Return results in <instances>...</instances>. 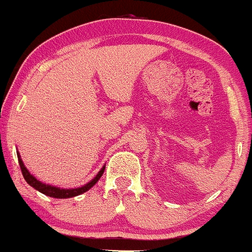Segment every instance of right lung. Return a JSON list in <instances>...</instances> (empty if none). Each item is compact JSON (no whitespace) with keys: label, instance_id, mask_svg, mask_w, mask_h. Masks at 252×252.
<instances>
[{"label":"right lung","instance_id":"obj_1","mask_svg":"<svg viewBox=\"0 0 252 252\" xmlns=\"http://www.w3.org/2000/svg\"><path fill=\"white\" fill-rule=\"evenodd\" d=\"M17 157H18V164H20L21 171H22V175H23V178H25L26 182H27L32 188H34L36 190H38L39 192H42V194L47 195V196H51V197H57V199H67V197L77 196V195H81V194H83V192L88 191V190L91 189V188L100 179V176L103 175V173H104V169H105V168H102V170L97 174V176H95V178H94L92 182H89L88 184L84 185V187L77 188V189H61V188L52 187V185H47V184H43V183L38 182V180H37L33 175H31L30 171L26 169L25 164H23L22 159H21V157L18 153H17Z\"/></svg>","mask_w":252,"mask_h":252}]
</instances>
